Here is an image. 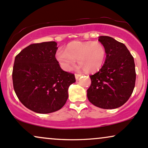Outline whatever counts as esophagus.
<instances>
[{
  "label": "esophagus",
  "instance_id": "esophagus-1",
  "mask_svg": "<svg viewBox=\"0 0 148 148\" xmlns=\"http://www.w3.org/2000/svg\"><path fill=\"white\" fill-rule=\"evenodd\" d=\"M75 79H78L80 77H81V75L75 73Z\"/></svg>",
  "mask_w": 148,
  "mask_h": 148
}]
</instances>
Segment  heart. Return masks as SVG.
I'll return each instance as SVG.
<instances>
[{"label": "heart", "instance_id": "obj_1", "mask_svg": "<svg viewBox=\"0 0 148 148\" xmlns=\"http://www.w3.org/2000/svg\"><path fill=\"white\" fill-rule=\"evenodd\" d=\"M106 51L101 43L93 41H74L66 50H59L56 59L63 70L69 71L75 65L76 60L87 73L99 71L104 63Z\"/></svg>", "mask_w": 148, "mask_h": 148}]
</instances>
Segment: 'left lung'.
Segmentation results:
<instances>
[{"label":"left lung","instance_id":"left-lung-1","mask_svg":"<svg viewBox=\"0 0 148 148\" xmlns=\"http://www.w3.org/2000/svg\"><path fill=\"white\" fill-rule=\"evenodd\" d=\"M98 40L104 46L106 57L101 69L90 75L87 97L97 107L117 108L128 100L135 86L134 58L124 44L114 38L101 36Z\"/></svg>","mask_w":148,"mask_h":148}]
</instances>
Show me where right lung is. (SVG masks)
<instances>
[{
  "mask_svg": "<svg viewBox=\"0 0 148 148\" xmlns=\"http://www.w3.org/2000/svg\"><path fill=\"white\" fill-rule=\"evenodd\" d=\"M56 42L32 44L16 56L12 72L14 91L25 107L37 113L56 112L69 97L74 74L64 71L56 58Z\"/></svg>",
  "mask_w": 148,
  "mask_h": 148,
  "instance_id": "right-lung-1",
  "label": "right lung"
}]
</instances>
